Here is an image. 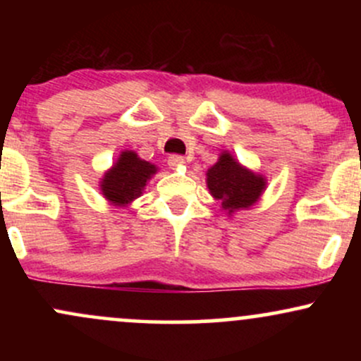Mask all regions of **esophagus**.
Returning <instances> with one entry per match:
<instances>
[{"instance_id": "esophagus-1", "label": "esophagus", "mask_w": 361, "mask_h": 361, "mask_svg": "<svg viewBox=\"0 0 361 361\" xmlns=\"http://www.w3.org/2000/svg\"><path fill=\"white\" fill-rule=\"evenodd\" d=\"M168 164H169V168H173V169L183 166V164H185V157L183 156H178V154L169 156L168 157Z\"/></svg>"}]
</instances>
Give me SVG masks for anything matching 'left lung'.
I'll use <instances>...</instances> for the list:
<instances>
[{
  "mask_svg": "<svg viewBox=\"0 0 361 361\" xmlns=\"http://www.w3.org/2000/svg\"><path fill=\"white\" fill-rule=\"evenodd\" d=\"M207 186L210 195L215 200H221L222 209L231 215L256 204L267 188V180L241 166L229 152H222L217 163L207 171Z\"/></svg>",
  "mask_w": 361,
  "mask_h": 361,
  "instance_id": "1",
  "label": "left lung"
}]
</instances>
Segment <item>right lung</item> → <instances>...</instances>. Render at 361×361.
Segmentation results:
<instances>
[{
	"label": "right lung",
	"instance_id": "add662e5",
	"mask_svg": "<svg viewBox=\"0 0 361 361\" xmlns=\"http://www.w3.org/2000/svg\"><path fill=\"white\" fill-rule=\"evenodd\" d=\"M156 171L154 164L140 159L134 151H123L117 163L102 178L103 197L114 205H128L142 195L144 186Z\"/></svg>",
	"mask_w": 361,
	"mask_h": 361
}]
</instances>
